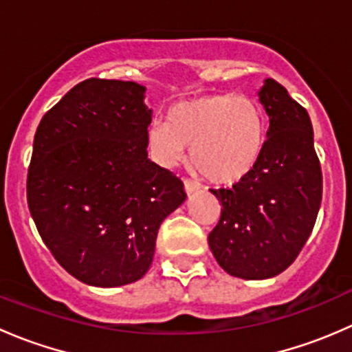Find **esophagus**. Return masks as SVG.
<instances>
[{
	"mask_svg": "<svg viewBox=\"0 0 352 352\" xmlns=\"http://www.w3.org/2000/svg\"><path fill=\"white\" fill-rule=\"evenodd\" d=\"M184 189H186V192L189 194H194V192H197L199 189H201V186H199L197 182H194V180H190V179H186L184 180Z\"/></svg>",
	"mask_w": 352,
	"mask_h": 352,
	"instance_id": "34e87169",
	"label": "esophagus"
}]
</instances>
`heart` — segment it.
Returning a JSON list of instances; mask_svg holds the SVG:
<instances>
[{"label": "heart", "instance_id": "obj_1", "mask_svg": "<svg viewBox=\"0 0 352 352\" xmlns=\"http://www.w3.org/2000/svg\"><path fill=\"white\" fill-rule=\"evenodd\" d=\"M265 136L264 110L254 98L212 94L173 105L168 122L153 120L148 127V146L165 168L184 162L190 148L196 172L218 186H233L258 165Z\"/></svg>", "mask_w": 352, "mask_h": 352}]
</instances>
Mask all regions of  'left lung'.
Masks as SVG:
<instances>
[{
	"mask_svg": "<svg viewBox=\"0 0 352 352\" xmlns=\"http://www.w3.org/2000/svg\"><path fill=\"white\" fill-rule=\"evenodd\" d=\"M258 100L269 116L264 153L232 189H212L221 218L209 248L228 274L269 279L289 267L307 243L322 202V170L308 112L267 78Z\"/></svg>",
	"mask_w": 352,
	"mask_h": 352,
	"instance_id": "8db88e82",
	"label": "left lung"
}]
</instances>
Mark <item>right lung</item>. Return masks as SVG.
I'll return each mask as SVG.
<instances>
[{
    "instance_id": "add662e5",
    "label": "right lung",
    "mask_w": 352,
    "mask_h": 352,
    "mask_svg": "<svg viewBox=\"0 0 352 352\" xmlns=\"http://www.w3.org/2000/svg\"><path fill=\"white\" fill-rule=\"evenodd\" d=\"M144 91L134 81L85 80L35 133L28 209L56 261L85 285L143 278L160 225L187 197L182 180L148 158Z\"/></svg>"
}]
</instances>
